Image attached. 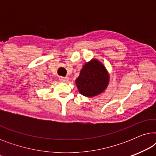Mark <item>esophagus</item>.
I'll list each match as a JSON object with an SVG mask.
<instances>
[{
    "label": "esophagus",
    "mask_w": 156,
    "mask_h": 156,
    "mask_svg": "<svg viewBox=\"0 0 156 156\" xmlns=\"http://www.w3.org/2000/svg\"><path fill=\"white\" fill-rule=\"evenodd\" d=\"M59 80L61 81V82H67L68 80H69V78L67 77V76H59Z\"/></svg>",
    "instance_id": "esophagus-1"
}]
</instances>
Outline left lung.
<instances>
[{
  "label": "left lung",
  "mask_w": 156,
  "mask_h": 156,
  "mask_svg": "<svg viewBox=\"0 0 156 156\" xmlns=\"http://www.w3.org/2000/svg\"><path fill=\"white\" fill-rule=\"evenodd\" d=\"M75 83L81 94L93 97L106 90L109 83V74L101 62L92 59L83 66Z\"/></svg>",
  "instance_id": "obj_1"
}]
</instances>
